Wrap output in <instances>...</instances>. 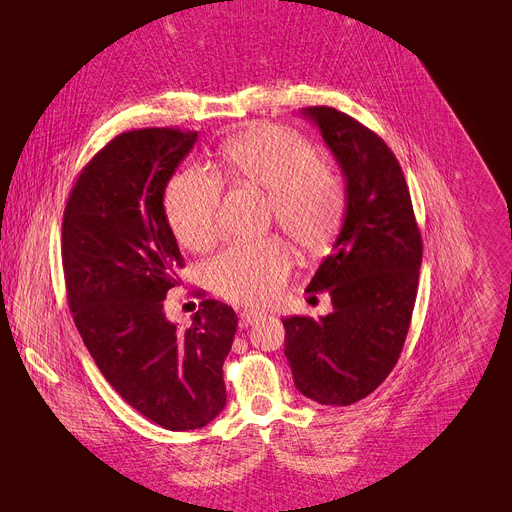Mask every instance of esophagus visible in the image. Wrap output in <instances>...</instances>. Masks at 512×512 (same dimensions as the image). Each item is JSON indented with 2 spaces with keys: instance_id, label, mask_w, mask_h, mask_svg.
Returning <instances> with one entry per match:
<instances>
[{
  "instance_id": "34e87169",
  "label": "esophagus",
  "mask_w": 512,
  "mask_h": 512,
  "mask_svg": "<svg viewBox=\"0 0 512 512\" xmlns=\"http://www.w3.org/2000/svg\"><path fill=\"white\" fill-rule=\"evenodd\" d=\"M261 317H263V313H259V311H253V309H245V311H240V315H238L240 328H249V326H253L255 321H259Z\"/></svg>"
}]
</instances>
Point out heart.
<instances>
[{"mask_svg":"<svg viewBox=\"0 0 512 512\" xmlns=\"http://www.w3.org/2000/svg\"><path fill=\"white\" fill-rule=\"evenodd\" d=\"M218 172L232 184L267 193V215L305 253H321L336 236L344 213L340 174L319 159L299 132L255 124L220 149ZM222 182L207 168L178 172L166 188V218L182 247L209 249L218 240ZM292 257L280 238L232 245L205 265L209 286L240 305H265L278 297Z\"/></svg>","mask_w":512,"mask_h":512,"instance_id":"b5f03b06","label":"heart"}]
</instances>
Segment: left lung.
<instances>
[{
  "label": "left lung",
  "mask_w": 512,
  "mask_h": 512,
  "mask_svg": "<svg viewBox=\"0 0 512 512\" xmlns=\"http://www.w3.org/2000/svg\"><path fill=\"white\" fill-rule=\"evenodd\" d=\"M346 182L344 222L307 292L326 290L332 313L282 319L294 386L319 405L369 396L394 369L417 297L423 242L409 186L390 147L334 107H305Z\"/></svg>",
  "instance_id": "8db88e82"
}]
</instances>
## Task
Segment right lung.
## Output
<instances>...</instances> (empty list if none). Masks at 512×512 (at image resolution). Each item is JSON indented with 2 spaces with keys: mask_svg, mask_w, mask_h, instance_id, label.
<instances>
[{
  "mask_svg": "<svg viewBox=\"0 0 512 512\" xmlns=\"http://www.w3.org/2000/svg\"><path fill=\"white\" fill-rule=\"evenodd\" d=\"M197 132L118 134L80 172L62 222L74 324L103 378L132 409L172 432L207 425L226 405L224 361L238 319L207 299L193 326L164 313L184 267L164 209L166 186Z\"/></svg>",
  "mask_w": 512,
  "mask_h": 512,
  "instance_id": "obj_1",
  "label": "right lung"
}]
</instances>
